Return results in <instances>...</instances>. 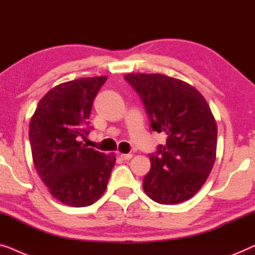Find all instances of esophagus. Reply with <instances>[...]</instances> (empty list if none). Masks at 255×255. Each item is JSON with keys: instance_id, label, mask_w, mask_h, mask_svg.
<instances>
[{"instance_id": "34e87169", "label": "esophagus", "mask_w": 255, "mask_h": 255, "mask_svg": "<svg viewBox=\"0 0 255 255\" xmlns=\"http://www.w3.org/2000/svg\"><path fill=\"white\" fill-rule=\"evenodd\" d=\"M119 157L124 160H129V159L132 158V155H131V153H120Z\"/></svg>"}]
</instances>
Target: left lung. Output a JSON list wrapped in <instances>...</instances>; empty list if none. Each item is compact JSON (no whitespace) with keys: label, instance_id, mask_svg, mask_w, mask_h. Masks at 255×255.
Segmentation results:
<instances>
[{"label":"left lung","instance_id":"8db88e82","mask_svg":"<svg viewBox=\"0 0 255 255\" xmlns=\"http://www.w3.org/2000/svg\"><path fill=\"white\" fill-rule=\"evenodd\" d=\"M125 80L141 97L152 130L166 135V144L149 155L145 194L160 204L191 199L216 159L217 126L209 105L191 84L166 75L127 74Z\"/></svg>","mask_w":255,"mask_h":255}]
</instances>
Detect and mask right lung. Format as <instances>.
Here are the masks:
<instances>
[{
    "label": "right lung",
    "instance_id": "obj_1",
    "mask_svg": "<svg viewBox=\"0 0 255 255\" xmlns=\"http://www.w3.org/2000/svg\"><path fill=\"white\" fill-rule=\"evenodd\" d=\"M106 76L77 78L56 85L38 103L28 137L35 170L56 200L70 207L91 206L106 191L116 155L83 144L92 103Z\"/></svg>",
    "mask_w": 255,
    "mask_h": 255
}]
</instances>
